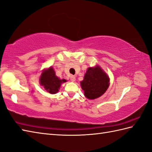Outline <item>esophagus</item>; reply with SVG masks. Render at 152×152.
<instances>
[{
  "instance_id": "esophagus-1",
  "label": "esophagus",
  "mask_w": 152,
  "mask_h": 152,
  "mask_svg": "<svg viewBox=\"0 0 152 152\" xmlns=\"http://www.w3.org/2000/svg\"><path fill=\"white\" fill-rule=\"evenodd\" d=\"M70 80H71V81H72V82H74V81H75V80H76V77L75 76H70Z\"/></svg>"
}]
</instances>
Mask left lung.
Wrapping results in <instances>:
<instances>
[{"instance_id": "left-lung-1", "label": "left lung", "mask_w": 152, "mask_h": 152, "mask_svg": "<svg viewBox=\"0 0 152 152\" xmlns=\"http://www.w3.org/2000/svg\"><path fill=\"white\" fill-rule=\"evenodd\" d=\"M81 88L86 98L94 100L101 96L110 86V78L99 64L89 67L80 82Z\"/></svg>"}]
</instances>
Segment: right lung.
<instances>
[{
	"instance_id": "1",
	"label": "right lung",
	"mask_w": 152,
	"mask_h": 152,
	"mask_svg": "<svg viewBox=\"0 0 152 152\" xmlns=\"http://www.w3.org/2000/svg\"><path fill=\"white\" fill-rule=\"evenodd\" d=\"M40 84L50 94H56L59 91L62 83L66 82L64 79H60L56 74L52 66L42 70L39 78Z\"/></svg>"
}]
</instances>
